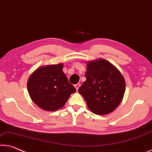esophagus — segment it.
Instances as JSON below:
<instances>
[{
    "label": "esophagus",
    "instance_id": "esophagus-1",
    "mask_svg": "<svg viewBox=\"0 0 152 152\" xmlns=\"http://www.w3.org/2000/svg\"><path fill=\"white\" fill-rule=\"evenodd\" d=\"M80 86H81L80 83H77V84H76V85H75V87L77 91L78 90L79 88V87H80Z\"/></svg>",
    "mask_w": 152,
    "mask_h": 152
}]
</instances>
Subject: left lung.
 Listing matches in <instances>:
<instances>
[{"label":"left lung","instance_id":"obj_1","mask_svg":"<svg viewBox=\"0 0 152 152\" xmlns=\"http://www.w3.org/2000/svg\"><path fill=\"white\" fill-rule=\"evenodd\" d=\"M86 81L79 93L92 113L108 114L123 100L126 84L123 75L110 62L103 58L87 62Z\"/></svg>","mask_w":152,"mask_h":152}]
</instances>
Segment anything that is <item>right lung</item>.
<instances>
[{
    "label": "right lung",
    "instance_id": "1",
    "mask_svg": "<svg viewBox=\"0 0 152 152\" xmlns=\"http://www.w3.org/2000/svg\"><path fill=\"white\" fill-rule=\"evenodd\" d=\"M63 64L38 67L27 80V90L32 101L46 111L63 108L71 94L76 91L63 71Z\"/></svg>",
    "mask_w": 152,
    "mask_h": 152
}]
</instances>
